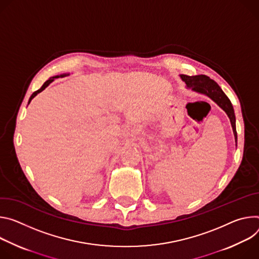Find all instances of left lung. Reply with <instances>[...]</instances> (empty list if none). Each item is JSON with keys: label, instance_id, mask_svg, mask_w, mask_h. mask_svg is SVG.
I'll list each match as a JSON object with an SVG mask.
<instances>
[{"label": "left lung", "instance_id": "obj_1", "mask_svg": "<svg viewBox=\"0 0 259 259\" xmlns=\"http://www.w3.org/2000/svg\"><path fill=\"white\" fill-rule=\"evenodd\" d=\"M181 78L187 84V88L191 89L194 92L204 94L212 99L220 108H222L227 116L231 120L233 131L235 134L236 142H237V131H236V116L233 105L229 101V99L225 96V94L220 89V86L212 79H210L206 75H195V76H188V75H181Z\"/></svg>", "mask_w": 259, "mask_h": 259}]
</instances>
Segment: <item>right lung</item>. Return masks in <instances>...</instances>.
Wrapping results in <instances>:
<instances>
[{"label": "right lung", "instance_id": "right-lung-1", "mask_svg": "<svg viewBox=\"0 0 259 259\" xmlns=\"http://www.w3.org/2000/svg\"><path fill=\"white\" fill-rule=\"evenodd\" d=\"M57 77H59V76H55V77H51L50 79H48V80H47V81H46V82H45V83H44V84L42 85V88H41L40 90L36 91V92H35V93H34V94H33V95L31 96V98H30V101H28V103H30V102L32 101V99H34V98H35V97H36V96H37V95H38L39 93H41V92H42L43 90H45V89L47 88V86H48V85H49V84H50V83H51V82H52V81L54 80V78H57Z\"/></svg>", "mask_w": 259, "mask_h": 259}]
</instances>
